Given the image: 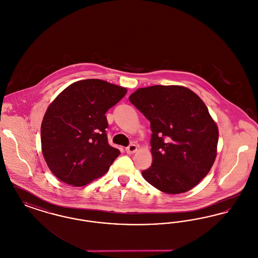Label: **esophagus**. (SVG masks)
<instances>
[{
    "instance_id": "esophagus-1",
    "label": "esophagus",
    "mask_w": 258,
    "mask_h": 258,
    "mask_svg": "<svg viewBox=\"0 0 258 258\" xmlns=\"http://www.w3.org/2000/svg\"><path fill=\"white\" fill-rule=\"evenodd\" d=\"M136 150H137V146L135 144H131L125 148V152L127 154H134Z\"/></svg>"
}]
</instances>
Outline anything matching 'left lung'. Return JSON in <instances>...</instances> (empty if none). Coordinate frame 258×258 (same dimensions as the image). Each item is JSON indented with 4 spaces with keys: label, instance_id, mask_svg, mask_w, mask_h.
Listing matches in <instances>:
<instances>
[{
    "label": "left lung",
    "instance_id": "1",
    "mask_svg": "<svg viewBox=\"0 0 258 258\" xmlns=\"http://www.w3.org/2000/svg\"><path fill=\"white\" fill-rule=\"evenodd\" d=\"M130 101L151 123L152 165L142 171L165 194H183L207 174L217 156L218 126L202 99L187 88H140Z\"/></svg>",
    "mask_w": 258,
    "mask_h": 258
}]
</instances>
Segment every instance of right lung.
<instances>
[{
    "label": "right lung",
    "instance_id": "add662e5",
    "mask_svg": "<svg viewBox=\"0 0 258 258\" xmlns=\"http://www.w3.org/2000/svg\"><path fill=\"white\" fill-rule=\"evenodd\" d=\"M125 94L123 87L86 79L50 104L40 128L42 155L61 182L81 186L108 171L120 151L108 144L105 113Z\"/></svg>",
    "mask_w": 258,
    "mask_h": 258
}]
</instances>
